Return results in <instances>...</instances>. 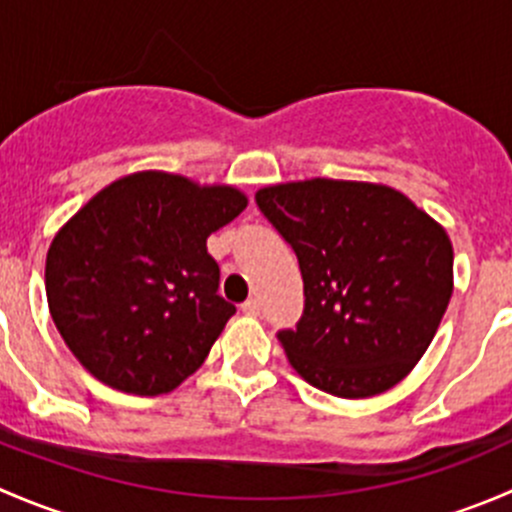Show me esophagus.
I'll return each mask as SVG.
<instances>
[{
  "mask_svg": "<svg viewBox=\"0 0 512 512\" xmlns=\"http://www.w3.org/2000/svg\"><path fill=\"white\" fill-rule=\"evenodd\" d=\"M242 312L250 314V317H257L260 314V302L257 299H247V302H242Z\"/></svg>",
  "mask_w": 512,
  "mask_h": 512,
  "instance_id": "esophagus-1",
  "label": "esophagus"
}]
</instances>
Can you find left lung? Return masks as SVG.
Listing matches in <instances>:
<instances>
[{"label":"left lung","instance_id":"8db88e82","mask_svg":"<svg viewBox=\"0 0 512 512\" xmlns=\"http://www.w3.org/2000/svg\"><path fill=\"white\" fill-rule=\"evenodd\" d=\"M255 200L302 270V319L277 332L294 371L342 399L399 384L451 302L446 230L389 185L312 178Z\"/></svg>","mask_w":512,"mask_h":512}]
</instances>
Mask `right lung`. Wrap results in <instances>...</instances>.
<instances>
[{
	"instance_id": "obj_1",
	"label": "right lung",
	"mask_w": 512,
	"mask_h": 512,
	"mask_svg": "<svg viewBox=\"0 0 512 512\" xmlns=\"http://www.w3.org/2000/svg\"><path fill=\"white\" fill-rule=\"evenodd\" d=\"M247 198L230 185L143 170L96 193L46 255V299L66 347L106 386L168 394L208 356L235 304L208 237Z\"/></svg>"
}]
</instances>
